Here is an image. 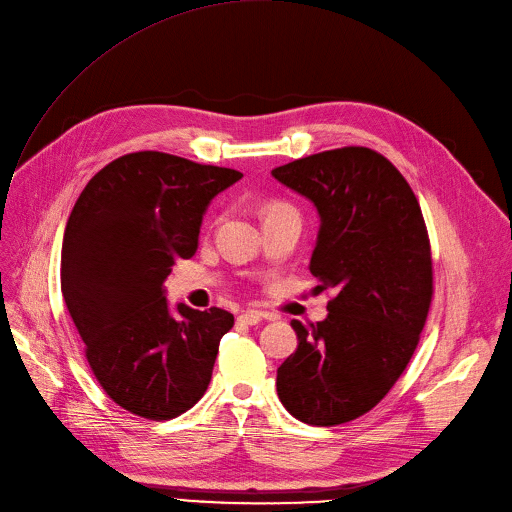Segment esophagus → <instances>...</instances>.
<instances>
[{
	"instance_id": "1",
	"label": "esophagus",
	"mask_w": 512,
	"mask_h": 512,
	"mask_svg": "<svg viewBox=\"0 0 512 512\" xmlns=\"http://www.w3.org/2000/svg\"><path fill=\"white\" fill-rule=\"evenodd\" d=\"M265 315L259 313V311H245L236 317V323L238 325H257Z\"/></svg>"
}]
</instances>
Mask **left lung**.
Instances as JSON below:
<instances>
[{
  "instance_id": "obj_1",
  "label": "left lung",
  "mask_w": 512,
  "mask_h": 512,
  "mask_svg": "<svg viewBox=\"0 0 512 512\" xmlns=\"http://www.w3.org/2000/svg\"><path fill=\"white\" fill-rule=\"evenodd\" d=\"M271 175L317 208L309 267L317 288L337 292L325 321H292L298 348L278 368V397L304 424H344L389 393L420 342L432 300L424 216L403 175L370 148L319 152Z\"/></svg>"
}]
</instances>
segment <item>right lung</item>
Here are the masks:
<instances>
[{"label":"right lung","mask_w":512,"mask_h":512,"mask_svg":"<svg viewBox=\"0 0 512 512\" xmlns=\"http://www.w3.org/2000/svg\"><path fill=\"white\" fill-rule=\"evenodd\" d=\"M243 173L164 152L125 154L88 181L67 220L61 292L96 381L123 410L170 420L206 393L234 317L170 311L164 280L197 251L210 201Z\"/></svg>","instance_id":"1"}]
</instances>
